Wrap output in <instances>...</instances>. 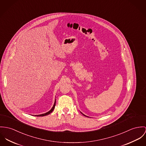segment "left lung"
Returning a JSON list of instances; mask_svg holds the SVG:
<instances>
[{
	"instance_id": "left-lung-1",
	"label": "left lung",
	"mask_w": 146,
	"mask_h": 146,
	"mask_svg": "<svg viewBox=\"0 0 146 146\" xmlns=\"http://www.w3.org/2000/svg\"><path fill=\"white\" fill-rule=\"evenodd\" d=\"M83 115H84V116H85V117H86V115H84V114H83Z\"/></svg>"
}]
</instances>
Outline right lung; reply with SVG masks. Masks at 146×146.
I'll return each mask as SVG.
<instances>
[{
    "mask_svg": "<svg viewBox=\"0 0 146 146\" xmlns=\"http://www.w3.org/2000/svg\"><path fill=\"white\" fill-rule=\"evenodd\" d=\"M55 105H56V100H55V102H54V105H53V107H52V108L49 111H48L47 113H44V114H40V115H35V116H37V117H43V116H45V115H48V114H50L51 113H52V111L53 110V109H54V107H55Z\"/></svg>",
    "mask_w": 146,
    "mask_h": 146,
    "instance_id": "add662e5",
    "label": "right lung"
}]
</instances>
